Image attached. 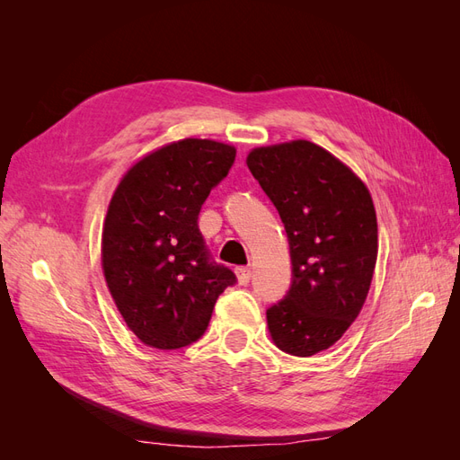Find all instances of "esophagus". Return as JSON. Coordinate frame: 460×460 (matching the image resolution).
Instances as JSON below:
<instances>
[{
	"mask_svg": "<svg viewBox=\"0 0 460 460\" xmlns=\"http://www.w3.org/2000/svg\"><path fill=\"white\" fill-rule=\"evenodd\" d=\"M235 276H238V282L242 286H247L249 280H252V269H249V267H238V269H235Z\"/></svg>",
	"mask_w": 460,
	"mask_h": 460,
	"instance_id": "34e87169",
	"label": "esophagus"
}]
</instances>
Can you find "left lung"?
Returning a JSON list of instances; mask_svg holds the SVG:
<instances>
[{
    "mask_svg": "<svg viewBox=\"0 0 460 460\" xmlns=\"http://www.w3.org/2000/svg\"><path fill=\"white\" fill-rule=\"evenodd\" d=\"M247 166L280 215L291 284L267 309L282 351L311 357L336 343L368 296L378 255V222L367 186L316 144L259 147Z\"/></svg>",
    "mask_w": 460,
    "mask_h": 460,
    "instance_id": "8db88e82",
    "label": "left lung"
}]
</instances>
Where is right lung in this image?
I'll return each instance as SVG.
<instances>
[{
    "mask_svg": "<svg viewBox=\"0 0 460 460\" xmlns=\"http://www.w3.org/2000/svg\"><path fill=\"white\" fill-rule=\"evenodd\" d=\"M235 149L188 137L137 161L109 203L102 262L124 323L146 345L198 341L235 274L213 259L198 218Z\"/></svg>",
    "mask_w": 460,
    "mask_h": 460,
    "instance_id": "1",
    "label": "right lung"
}]
</instances>
